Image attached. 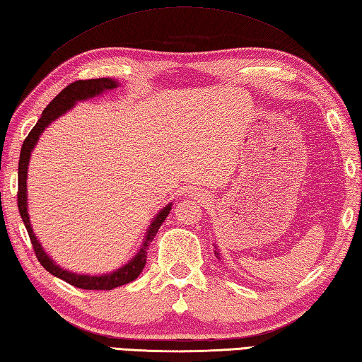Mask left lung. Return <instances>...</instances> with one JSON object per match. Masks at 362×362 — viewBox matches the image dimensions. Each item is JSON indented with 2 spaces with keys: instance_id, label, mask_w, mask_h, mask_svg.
I'll list each match as a JSON object with an SVG mask.
<instances>
[{
  "instance_id": "1",
  "label": "left lung",
  "mask_w": 362,
  "mask_h": 362,
  "mask_svg": "<svg viewBox=\"0 0 362 362\" xmlns=\"http://www.w3.org/2000/svg\"><path fill=\"white\" fill-rule=\"evenodd\" d=\"M215 247V245H214ZM215 256H216V258H218L220 259V253L218 252H216V247H215Z\"/></svg>"
}]
</instances>
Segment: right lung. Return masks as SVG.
<instances>
[{"instance_id":"right-lung-1","label":"right lung","mask_w":362,"mask_h":362,"mask_svg":"<svg viewBox=\"0 0 362 362\" xmlns=\"http://www.w3.org/2000/svg\"><path fill=\"white\" fill-rule=\"evenodd\" d=\"M118 85H120V82L109 77L90 78V81H77L68 85V87L62 90L60 93L52 100L49 106L42 110L41 118H39L37 123L35 124V128L30 131V134L26 136L21 150V160H18V194H17L18 212H21L26 231H28L33 248H35L36 258L39 259V262H41L45 271L50 272L52 275H55L58 279L68 281V284L72 286L82 288V290H114V288L127 285L129 281H133L139 277V274L144 271V267H146L147 253H148L147 250H148L150 242L153 240L160 226L163 225V221L166 220L170 209H173V202H169L166 207H163L160 212L153 216L152 223L148 225L146 235H144L142 245L139 247V250H137V253L133 256V258L127 262V264L115 269L112 272L101 274V275L77 274V272L68 271V269L60 267L47 253H45L41 242L37 240L36 234L33 233L30 215H28V189H26V179H28V164H30L31 153L36 147L39 137H41L45 128H47L52 122H55L58 117L66 114L68 110L74 107L78 101H87L90 98L100 96L104 93V91H110L117 88Z\"/></svg>"}]
</instances>
